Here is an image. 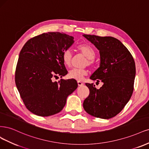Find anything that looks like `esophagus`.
<instances>
[{
  "instance_id": "1",
  "label": "esophagus",
  "mask_w": 149,
  "mask_h": 149,
  "mask_svg": "<svg viewBox=\"0 0 149 149\" xmlns=\"http://www.w3.org/2000/svg\"><path fill=\"white\" fill-rule=\"evenodd\" d=\"M77 84H78V85L79 86V87H81V86L84 85V83H82L81 81H77Z\"/></svg>"
}]
</instances>
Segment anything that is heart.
Listing matches in <instances>:
<instances>
[{
  "label": "heart",
  "instance_id": "1",
  "mask_svg": "<svg viewBox=\"0 0 149 149\" xmlns=\"http://www.w3.org/2000/svg\"><path fill=\"white\" fill-rule=\"evenodd\" d=\"M79 50L82 53L87 59L85 62V65H93L94 64V59L96 56L95 50L90 45L87 44L80 45L78 46ZM62 59L65 65L69 67L71 65L72 60V53L69 49L64 51L62 55ZM87 75V70L85 69L73 68L69 71L68 77L69 79L77 80H82L84 77Z\"/></svg>",
  "mask_w": 149,
  "mask_h": 149
}]
</instances>
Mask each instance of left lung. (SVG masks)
<instances>
[{"label": "left lung", "instance_id": "1", "mask_svg": "<svg viewBox=\"0 0 149 149\" xmlns=\"http://www.w3.org/2000/svg\"><path fill=\"white\" fill-rule=\"evenodd\" d=\"M99 51L100 67L90 79L102 81L97 89L86 84L90 95L83 103L85 111L92 116L108 119L117 115L130 100L134 90L136 65L130 52L118 39L111 36L83 35Z\"/></svg>", "mask_w": 149, "mask_h": 149}]
</instances>
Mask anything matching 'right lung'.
<instances>
[{
	"mask_svg": "<svg viewBox=\"0 0 149 149\" xmlns=\"http://www.w3.org/2000/svg\"><path fill=\"white\" fill-rule=\"evenodd\" d=\"M74 37L49 32L28 40L19 54L15 84L26 108L40 116L59 113L67 98L78 87L74 79H52L68 74L62 55L74 44Z\"/></svg>",
	"mask_w": 149,
	"mask_h": 149,
	"instance_id": "obj_1",
	"label": "right lung"
}]
</instances>
